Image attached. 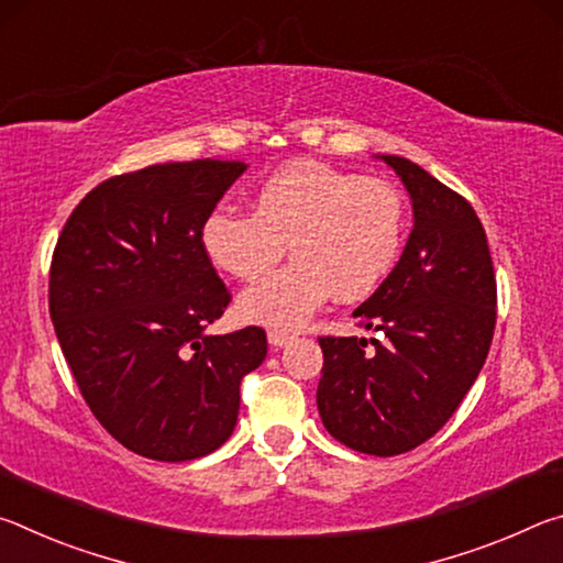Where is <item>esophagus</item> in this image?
Masks as SVG:
<instances>
[{
	"mask_svg": "<svg viewBox=\"0 0 563 563\" xmlns=\"http://www.w3.org/2000/svg\"><path fill=\"white\" fill-rule=\"evenodd\" d=\"M290 340H292L290 332H283V330H271L268 332V342L273 347H285Z\"/></svg>",
	"mask_w": 563,
	"mask_h": 563,
	"instance_id": "1",
	"label": "esophagus"
}]
</instances>
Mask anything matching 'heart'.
Here are the masks:
<instances>
[{
  "mask_svg": "<svg viewBox=\"0 0 563 563\" xmlns=\"http://www.w3.org/2000/svg\"><path fill=\"white\" fill-rule=\"evenodd\" d=\"M407 208L383 178L318 161H295L255 190L251 216L218 208L201 225V245L218 271L255 280L285 255L292 263L238 298L255 325L298 330L332 295L357 302L373 295L402 253Z\"/></svg>",
  "mask_w": 563,
  "mask_h": 563,
  "instance_id": "b5f03b06",
  "label": "heart"
}]
</instances>
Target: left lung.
<instances>
[{
    "mask_svg": "<svg viewBox=\"0 0 563 563\" xmlns=\"http://www.w3.org/2000/svg\"><path fill=\"white\" fill-rule=\"evenodd\" d=\"M377 158L405 184L415 225L393 273L352 312L385 342L320 338L318 409L350 450L395 456L440 432L470 393L492 345L497 280L474 208L412 161Z\"/></svg>",
    "mask_w": 563,
    "mask_h": 563,
    "instance_id": "1",
    "label": "left lung"
}]
</instances>
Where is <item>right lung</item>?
I'll return each instance as SVG.
<instances>
[{
	"instance_id": "1",
	"label": "right lung",
	"mask_w": 563,
	"mask_h": 563,
	"mask_svg": "<svg viewBox=\"0 0 563 563\" xmlns=\"http://www.w3.org/2000/svg\"><path fill=\"white\" fill-rule=\"evenodd\" d=\"M243 161L156 164L103 180L56 243L49 316L76 385L113 440L188 462L233 434L241 379L261 367V328L208 335L231 302L201 225Z\"/></svg>"
}]
</instances>
